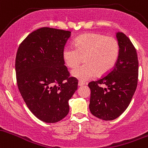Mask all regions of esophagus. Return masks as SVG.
I'll use <instances>...</instances> for the list:
<instances>
[{
  "label": "esophagus",
  "instance_id": "1",
  "mask_svg": "<svg viewBox=\"0 0 148 148\" xmlns=\"http://www.w3.org/2000/svg\"><path fill=\"white\" fill-rule=\"evenodd\" d=\"M85 84V83L83 82H81V81H79V82H78V86L79 87H81V86H83Z\"/></svg>",
  "mask_w": 148,
  "mask_h": 148
}]
</instances>
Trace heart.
<instances>
[{
	"label": "heart",
	"mask_w": 148,
	"mask_h": 148,
	"mask_svg": "<svg viewBox=\"0 0 148 148\" xmlns=\"http://www.w3.org/2000/svg\"><path fill=\"white\" fill-rule=\"evenodd\" d=\"M119 54L118 40L112 36L100 34H84L75 40V47L67 46L63 50V59L68 67L74 69L71 75L81 82L105 75L114 68Z\"/></svg>",
	"instance_id": "obj_1"
}]
</instances>
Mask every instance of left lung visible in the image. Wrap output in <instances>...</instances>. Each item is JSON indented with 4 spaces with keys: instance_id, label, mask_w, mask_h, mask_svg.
I'll return each mask as SVG.
<instances>
[{
    "instance_id": "left-lung-1",
    "label": "left lung",
    "mask_w": 148,
    "mask_h": 148,
    "mask_svg": "<svg viewBox=\"0 0 148 148\" xmlns=\"http://www.w3.org/2000/svg\"><path fill=\"white\" fill-rule=\"evenodd\" d=\"M119 54L115 66L108 74L89 82V110L103 120H113L125 111L137 87L138 60L130 39L122 32L116 33ZM103 86H106L105 88Z\"/></svg>"
}]
</instances>
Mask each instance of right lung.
Returning <instances> with one entry per match:
<instances>
[{
  "instance_id": "obj_1",
  "label": "right lung",
  "mask_w": 148,
  "mask_h": 148,
  "mask_svg": "<svg viewBox=\"0 0 148 148\" xmlns=\"http://www.w3.org/2000/svg\"><path fill=\"white\" fill-rule=\"evenodd\" d=\"M71 31L43 27L31 33L18 48L16 82L31 112L46 123H55L69 112V101L77 89L70 77L63 50Z\"/></svg>"
}]
</instances>
